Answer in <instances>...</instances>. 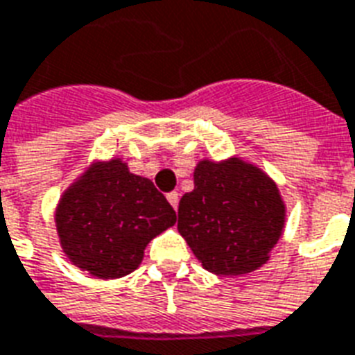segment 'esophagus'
<instances>
[{"mask_svg": "<svg viewBox=\"0 0 355 355\" xmlns=\"http://www.w3.org/2000/svg\"><path fill=\"white\" fill-rule=\"evenodd\" d=\"M178 199H180V196H178L177 191H171V193H167V201L171 203V207L177 211V207H178Z\"/></svg>", "mask_w": 355, "mask_h": 355, "instance_id": "1", "label": "esophagus"}]
</instances>
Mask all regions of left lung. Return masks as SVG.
Instances as JSON below:
<instances>
[{
    "label": "left lung",
    "instance_id": "left-lung-1",
    "mask_svg": "<svg viewBox=\"0 0 355 355\" xmlns=\"http://www.w3.org/2000/svg\"><path fill=\"white\" fill-rule=\"evenodd\" d=\"M275 180L241 157L201 159L193 190L178 203V233L207 271L237 277L259 269L284 231Z\"/></svg>",
    "mask_w": 355,
    "mask_h": 355
}]
</instances>
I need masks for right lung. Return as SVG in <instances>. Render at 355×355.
<instances>
[{"label":"right lung","mask_w":355,"mask_h":355,"mask_svg":"<svg viewBox=\"0 0 355 355\" xmlns=\"http://www.w3.org/2000/svg\"><path fill=\"white\" fill-rule=\"evenodd\" d=\"M175 222L177 212L164 193L152 180L130 173L120 157L92 164L56 207L65 256L103 280L135 271L146 244Z\"/></svg>","instance_id":"obj_1"}]
</instances>
